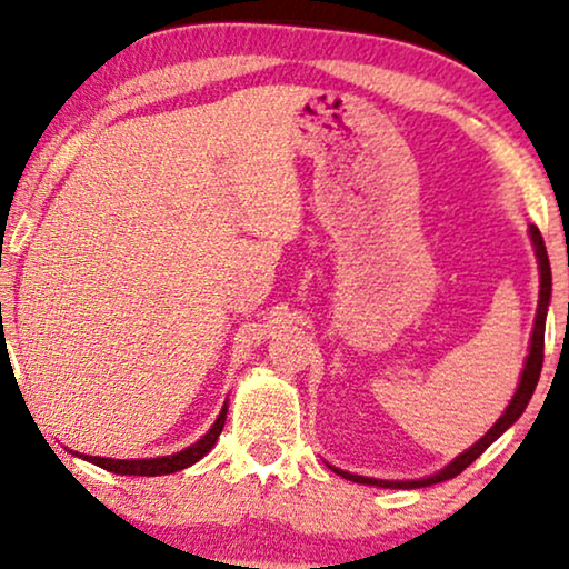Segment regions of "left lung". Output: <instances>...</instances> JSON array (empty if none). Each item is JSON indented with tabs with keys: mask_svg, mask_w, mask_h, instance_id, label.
Here are the masks:
<instances>
[{
	"mask_svg": "<svg viewBox=\"0 0 569 569\" xmlns=\"http://www.w3.org/2000/svg\"><path fill=\"white\" fill-rule=\"evenodd\" d=\"M531 232V243H533V251H536V259H539V274H541V290H539V308H536V321H533V337H531V352L526 357V368L520 372V383H518V391L512 396L508 409L502 411V417L497 419L492 425V430H489L485 438L479 442H473L469 450H463L461 456L453 458L446 469H440L438 473H432V477L427 479H415V481H386V479H368V477H357V473H349V471H341V469H331L339 473V477H345L349 481H357V485H376V487H386V489H417V487H430V485H438V481H448L461 473L466 466H471L477 458L485 453V450L492 446V442L500 438V435L508 430V427L516 422V419L523 415L528 401H531V396L536 391V383H539V376H541V365H543V329H547V310H549V300H551V267H549V256H547V246H543V238L536 224L528 228Z\"/></svg>",
	"mask_w": 569,
	"mask_h": 569,
	"instance_id": "8db88e82",
	"label": "left lung"
}]
</instances>
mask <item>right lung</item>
I'll use <instances>...</instances> for the list:
<instances>
[{
  "label": "right lung",
  "instance_id": "add662e5",
  "mask_svg": "<svg viewBox=\"0 0 569 569\" xmlns=\"http://www.w3.org/2000/svg\"><path fill=\"white\" fill-rule=\"evenodd\" d=\"M224 417H228V403H224L220 417L214 419L212 430H209L204 438L193 442L181 453L173 456H162V458H139V461H119V458H100V456H80L84 461L100 466V469L113 471V473H123V477H162V473H176L186 469V466L197 463L199 458H204L209 450L214 448L217 438H220L222 427H224Z\"/></svg>",
  "mask_w": 569,
  "mask_h": 569
}]
</instances>
